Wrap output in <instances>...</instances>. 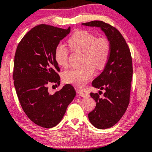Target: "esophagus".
I'll use <instances>...</instances> for the list:
<instances>
[{"instance_id": "esophagus-1", "label": "esophagus", "mask_w": 152, "mask_h": 152, "mask_svg": "<svg viewBox=\"0 0 152 152\" xmlns=\"http://www.w3.org/2000/svg\"><path fill=\"white\" fill-rule=\"evenodd\" d=\"M78 93L79 94V96H82V97H86L87 96V92L84 89H78Z\"/></svg>"}]
</instances>
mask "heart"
Masks as SVG:
<instances>
[{
	"label": "heart",
	"mask_w": 152,
	"mask_h": 152,
	"mask_svg": "<svg viewBox=\"0 0 152 152\" xmlns=\"http://www.w3.org/2000/svg\"><path fill=\"white\" fill-rule=\"evenodd\" d=\"M67 44L72 51L83 53V63L85 65L65 72L63 75L65 83L83 85L94 75L93 65L97 68H101L109 59L111 46L109 39L106 37H97L87 31H80L69 37ZM68 50L63 44H58L54 49V59L56 63L61 67H66L68 65Z\"/></svg>",
	"instance_id": "b5f03b06"
}]
</instances>
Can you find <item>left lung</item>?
<instances>
[{
  "mask_svg": "<svg viewBox=\"0 0 152 152\" xmlns=\"http://www.w3.org/2000/svg\"><path fill=\"white\" fill-rule=\"evenodd\" d=\"M88 26L99 27L110 41L111 51L109 59L101 74L92 85L102 91L91 93L96 106L88 114L91 123L98 129L111 128L126 113L130 102L132 59L130 48L121 33L110 24L95 20L83 23Z\"/></svg>",
  "mask_w": 152,
  "mask_h": 152,
  "instance_id": "8db88e82",
  "label": "left lung"
}]
</instances>
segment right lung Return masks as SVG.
<instances>
[{"mask_svg": "<svg viewBox=\"0 0 152 152\" xmlns=\"http://www.w3.org/2000/svg\"><path fill=\"white\" fill-rule=\"evenodd\" d=\"M69 32L70 27L63 29L39 24L24 36L15 51L13 78L18 99L27 117L45 128L61 121L76 96L69 84L53 94L48 91L50 85H60L54 49Z\"/></svg>", "mask_w": 152, "mask_h": 152, "instance_id": "1", "label": "right lung"}]
</instances>
